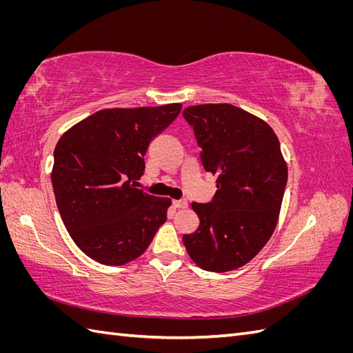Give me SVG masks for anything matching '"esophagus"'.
<instances>
[{"label": "esophagus", "instance_id": "obj_1", "mask_svg": "<svg viewBox=\"0 0 353 353\" xmlns=\"http://www.w3.org/2000/svg\"><path fill=\"white\" fill-rule=\"evenodd\" d=\"M174 206L178 209H187L188 208V201L187 200H175Z\"/></svg>", "mask_w": 353, "mask_h": 353}]
</instances>
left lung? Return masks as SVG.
Here are the masks:
<instances>
[{"label":"left lung","mask_w":353,"mask_h":353,"mask_svg":"<svg viewBox=\"0 0 353 353\" xmlns=\"http://www.w3.org/2000/svg\"><path fill=\"white\" fill-rule=\"evenodd\" d=\"M201 163L216 176L210 203H191L200 225L183 237L193 262L210 272L241 268L268 243L279 222L287 163L279 137L261 117L228 103L190 105Z\"/></svg>","instance_id":"8db88e82"}]
</instances>
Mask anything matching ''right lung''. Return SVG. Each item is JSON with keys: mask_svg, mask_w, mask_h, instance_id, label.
Masks as SVG:
<instances>
[{"mask_svg": "<svg viewBox=\"0 0 353 353\" xmlns=\"http://www.w3.org/2000/svg\"><path fill=\"white\" fill-rule=\"evenodd\" d=\"M183 104L103 109L60 137L51 183L72 240L91 259L121 266L141 256L172 200L137 188L153 138Z\"/></svg>", "mask_w": 353, "mask_h": 353, "instance_id": "1", "label": "right lung"}]
</instances>
